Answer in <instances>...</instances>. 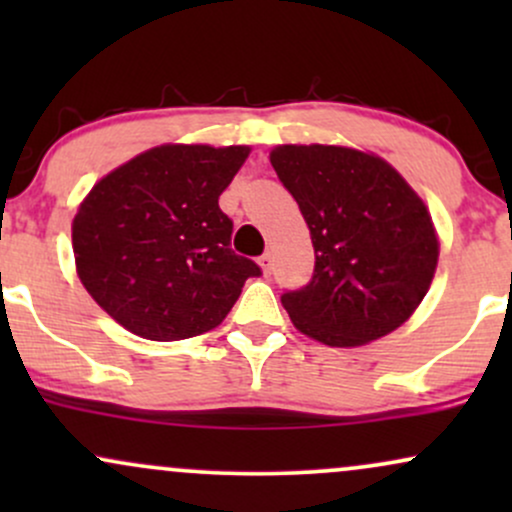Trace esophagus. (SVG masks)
I'll return each mask as SVG.
<instances>
[{
    "instance_id": "esophagus-1",
    "label": "esophagus",
    "mask_w": 512,
    "mask_h": 512,
    "mask_svg": "<svg viewBox=\"0 0 512 512\" xmlns=\"http://www.w3.org/2000/svg\"><path fill=\"white\" fill-rule=\"evenodd\" d=\"M257 262H260L264 274H272V255H262Z\"/></svg>"
}]
</instances>
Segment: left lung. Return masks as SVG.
<instances>
[{
	"mask_svg": "<svg viewBox=\"0 0 512 512\" xmlns=\"http://www.w3.org/2000/svg\"><path fill=\"white\" fill-rule=\"evenodd\" d=\"M315 248L313 279L281 293L293 325L327 346L397 330L438 264L431 214L390 163L344 146H276L269 156Z\"/></svg>",
	"mask_w": 512,
	"mask_h": 512,
	"instance_id": "8db88e82",
	"label": "left lung"
}]
</instances>
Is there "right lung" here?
I'll list each match as a JSON object with an SVG mask.
<instances>
[{
	"instance_id": "obj_1",
	"label": "right lung",
	"mask_w": 512,
	"mask_h": 512,
	"mask_svg": "<svg viewBox=\"0 0 512 512\" xmlns=\"http://www.w3.org/2000/svg\"><path fill=\"white\" fill-rule=\"evenodd\" d=\"M248 146H156L98 182L74 216L81 284L129 332L178 342L221 325L260 264L231 250L221 192Z\"/></svg>"
}]
</instances>
